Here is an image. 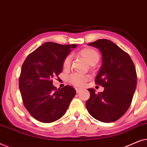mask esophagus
<instances>
[{
  "mask_svg": "<svg viewBox=\"0 0 147 147\" xmlns=\"http://www.w3.org/2000/svg\"><path fill=\"white\" fill-rule=\"evenodd\" d=\"M81 90H82L81 88H76V92H77V93H79Z\"/></svg>",
  "mask_w": 147,
  "mask_h": 147,
  "instance_id": "obj_1",
  "label": "esophagus"
}]
</instances>
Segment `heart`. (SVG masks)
<instances>
[{"instance_id":"b5f03b06","label":"heart","mask_w":147,"mask_h":147,"mask_svg":"<svg viewBox=\"0 0 147 147\" xmlns=\"http://www.w3.org/2000/svg\"><path fill=\"white\" fill-rule=\"evenodd\" d=\"M80 55L84 57L88 64L94 65L97 63L100 59L99 53L92 48H84L80 51ZM71 64V57L67 56L63 61V67L65 69H69ZM88 80L87 76L79 74H73L67 77V82L76 86H83Z\"/></svg>"}]
</instances>
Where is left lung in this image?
Listing matches in <instances>:
<instances>
[{
  "label": "left lung",
  "instance_id": "8db88e82",
  "mask_svg": "<svg viewBox=\"0 0 147 147\" xmlns=\"http://www.w3.org/2000/svg\"><path fill=\"white\" fill-rule=\"evenodd\" d=\"M102 54V64L95 82L104 88L98 94L90 88L86 103L92 117L103 122H112L122 117L131 104L136 87V69L128 53L113 42L102 39L89 43Z\"/></svg>",
  "mask_w": 147,
  "mask_h": 147
}]
</instances>
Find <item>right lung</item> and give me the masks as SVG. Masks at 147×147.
Masks as SVG:
<instances>
[{
  "instance_id": "1",
  "label": "right lung",
  "mask_w": 147,
  "mask_h": 147,
  "mask_svg": "<svg viewBox=\"0 0 147 147\" xmlns=\"http://www.w3.org/2000/svg\"><path fill=\"white\" fill-rule=\"evenodd\" d=\"M76 44L46 42L30 53L22 65L19 89L25 107L36 120L49 123L67 111L76 90L70 86L56 90L52 78L63 70V61Z\"/></svg>"
}]
</instances>
